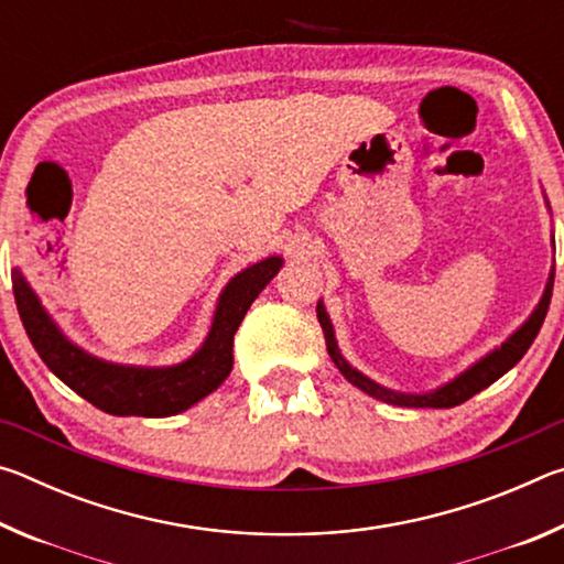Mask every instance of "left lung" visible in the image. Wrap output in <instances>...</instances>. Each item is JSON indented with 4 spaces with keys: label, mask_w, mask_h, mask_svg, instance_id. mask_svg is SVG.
Returning a JSON list of instances; mask_svg holds the SVG:
<instances>
[{
    "label": "left lung",
    "mask_w": 564,
    "mask_h": 564,
    "mask_svg": "<svg viewBox=\"0 0 564 564\" xmlns=\"http://www.w3.org/2000/svg\"><path fill=\"white\" fill-rule=\"evenodd\" d=\"M545 204H547V196H545ZM547 212H550V204H547ZM552 246H555V236H552ZM552 283H555V269H550L545 291H542L540 303L534 305V311L530 313L528 321H524L522 326L512 333V336H508V340L500 343L498 348H492L488 356H482L480 360H475L473 366L465 368L460 376H455L453 380H447V383H443L441 388L427 390V393H400V390L386 388V386L376 383L373 378L362 376L358 368H352L350 362L343 358V352L338 348V340H336V330H333V323H330V316H328V311H326V305H323V301H318L316 313H318L323 336H326L328 356L333 358V362H336V368L340 370V373L346 376L348 383L360 388L362 393L373 395V398L383 400V403H390V405H405V408H455V405L465 403L467 398H473L475 393H480V390L492 386L495 380L502 378L510 368L518 366L520 358L532 346V340L538 338V333L542 328V321H545V316H547L550 299H552Z\"/></svg>",
    "instance_id": "obj_1"
}]
</instances>
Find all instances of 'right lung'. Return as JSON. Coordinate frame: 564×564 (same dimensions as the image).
I'll list each match as a JSON object with an SVG mask.
<instances>
[{"label": "right lung", "mask_w": 564, "mask_h": 564, "mask_svg": "<svg viewBox=\"0 0 564 564\" xmlns=\"http://www.w3.org/2000/svg\"><path fill=\"white\" fill-rule=\"evenodd\" d=\"M281 256H269L259 263L238 271L218 295L208 336L194 356L176 366H121L91 356L64 336L56 321L46 313L24 273L12 271V289L19 318L24 323L34 350L46 368L69 386L76 395L109 415L169 417L184 413L198 400L224 383L234 368V336L246 311L259 299V293L281 271Z\"/></svg>", "instance_id": "1"}]
</instances>
